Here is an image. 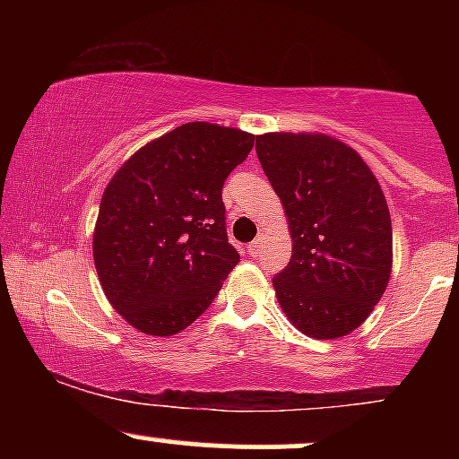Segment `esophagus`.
<instances>
[{
  "label": "esophagus",
  "mask_w": 459,
  "mask_h": 459,
  "mask_svg": "<svg viewBox=\"0 0 459 459\" xmlns=\"http://www.w3.org/2000/svg\"><path fill=\"white\" fill-rule=\"evenodd\" d=\"M261 250H263V237H259V239H255L250 246H247V255L250 256H259Z\"/></svg>",
  "instance_id": "obj_1"
}]
</instances>
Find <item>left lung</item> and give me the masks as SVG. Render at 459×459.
I'll return each mask as SVG.
<instances>
[{
	"instance_id": "8db88e82",
	"label": "left lung",
	"mask_w": 459,
	"mask_h": 459,
	"mask_svg": "<svg viewBox=\"0 0 459 459\" xmlns=\"http://www.w3.org/2000/svg\"><path fill=\"white\" fill-rule=\"evenodd\" d=\"M256 155L281 198L291 261L273 276L287 319L313 339L350 334L380 302L393 270V226L371 168L325 134L256 135Z\"/></svg>"
}]
</instances>
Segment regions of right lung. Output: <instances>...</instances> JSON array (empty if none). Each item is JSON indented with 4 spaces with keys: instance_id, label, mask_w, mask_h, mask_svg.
<instances>
[{
    "instance_id": "obj_1",
    "label": "right lung",
    "mask_w": 459,
    "mask_h": 459,
    "mask_svg": "<svg viewBox=\"0 0 459 459\" xmlns=\"http://www.w3.org/2000/svg\"><path fill=\"white\" fill-rule=\"evenodd\" d=\"M255 144L247 131L186 123L146 142L105 187L92 235L103 293L149 336H172L207 310L239 255L222 187Z\"/></svg>"
}]
</instances>
